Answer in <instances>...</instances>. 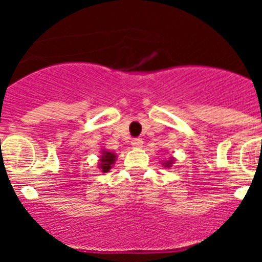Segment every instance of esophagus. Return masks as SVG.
<instances>
[{
  "label": "esophagus",
  "mask_w": 262,
  "mask_h": 262,
  "mask_svg": "<svg viewBox=\"0 0 262 262\" xmlns=\"http://www.w3.org/2000/svg\"><path fill=\"white\" fill-rule=\"evenodd\" d=\"M131 145H133L134 148H140L143 145V140L142 139H134L133 142H131Z\"/></svg>",
  "instance_id": "34e87169"
}]
</instances>
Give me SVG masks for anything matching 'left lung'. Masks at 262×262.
I'll list each match as a JSON object with an SVG mask.
<instances>
[{
  "instance_id": "left-lung-1",
  "label": "left lung",
  "mask_w": 262,
  "mask_h": 262,
  "mask_svg": "<svg viewBox=\"0 0 262 262\" xmlns=\"http://www.w3.org/2000/svg\"><path fill=\"white\" fill-rule=\"evenodd\" d=\"M173 161H174V159H173V157H170V159L166 160V161H163V165L165 166V168H170V166L173 165Z\"/></svg>"
}]
</instances>
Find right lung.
I'll list each match as a JSON object with an SVG mask.
<instances>
[{"label":"right lung","instance_id":"right-lung-1","mask_svg":"<svg viewBox=\"0 0 262 262\" xmlns=\"http://www.w3.org/2000/svg\"><path fill=\"white\" fill-rule=\"evenodd\" d=\"M115 160H117V155L114 152H110L107 149H102L101 151V156H99V164L98 168L101 169V172L107 173L111 169V166L114 165Z\"/></svg>","mask_w":262,"mask_h":262}]
</instances>
